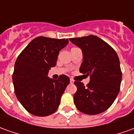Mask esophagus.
Masks as SVG:
<instances>
[{
  "label": "esophagus",
  "mask_w": 134,
  "mask_h": 134,
  "mask_svg": "<svg viewBox=\"0 0 134 134\" xmlns=\"http://www.w3.org/2000/svg\"><path fill=\"white\" fill-rule=\"evenodd\" d=\"M70 82L71 83V84H73V83L74 82V80L73 79H70Z\"/></svg>",
  "instance_id": "obj_1"
}]
</instances>
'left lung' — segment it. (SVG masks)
<instances>
[{"label": "left lung", "mask_w": 134, "mask_h": 134, "mask_svg": "<svg viewBox=\"0 0 134 134\" xmlns=\"http://www.w3.org/2000/svg\"><path fill=\"white\" fill-rule=\"evenodd\" d=\"M69 40L82 51L79 71L90 77L87 86L74 82L77 87L74 96L76 107L86 115L102 113L111 107L120 91L122 72L119 58L110 45L96 36Z\"/></svg>", "instance_id": "obj_1"}]
</instances>
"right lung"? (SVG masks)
Instances as JSON below:
<instances>
[{
  "label": "right lung",
  "mask_w": 134,
  "mask_h": 134,
  "mask_svg": "<svg viewBox=\"0 0 134 134\" xmlns=\"http://www.w3.org/2000/svg\"><path fill=\"white\" fill-rule=\"evenodd\" d=\"M68 39L38 36L19 54L14 65L12 80L20 104L29 113L44 117L56 111L70 79L60 75L49 79V70L56 65L59 52Z\"/></svg>",
  "instance_id": "obj_1"
}]
</instances>
